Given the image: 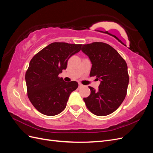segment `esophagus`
<instances>
[{
	"instance_id": "obj_1",
	"label": "esophagus",
	"mask_w": 153,
	"mask_h": 153,
	"mask_svg": "<svg viewBox=\"0 0 153 153\" xmlns=\"http://www.w3.org/2000/svg\"><path fill=\"white\" fill-rule=\"evenodd\" d=\"M84 87V85H82V84H80V83H79V84H78V87L80 88V87Z\"/></svg>"
}]
</instances>
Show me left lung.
<instances>
[{
    "mask_svg": "<svg viewBox=\"0 0 153 153\" xmlns=\"http://www.w3.org/2000/svg\"><path fill=\"white\" fill-rule=\"evenodd\" d=\"M82 51L92 64L90 76H96L101 80L98 91L89 87L91 94L84 98L87 108L98 116L112 114L121 105L127 94V64L116 50L105 43L83 45Z\"/></svg>",
    "mask_w": 153,
    "mask_h": 153,
    "instance_id": "obj_1",
    "label": "left lung"
}]
</instances>
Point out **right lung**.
<instances>
[{"instance_id":"add662e5","label":"right lung","mask_w":153,"mask_h":153,"mask_svg":"<svg viewBox=\"0 0 153 153\" xmlns=\"http://www.w3.org/2000/svg\"><path fill=\"white\" fill-rule=\"evenodd\" d=\"M82 45L55 42L37 53L25 73L28 98L41 114L53 116L66 106L71 92L78 84L64 82L59 74L66 69L68 59L80 52Z\"/></svg>"}]
</instances>
